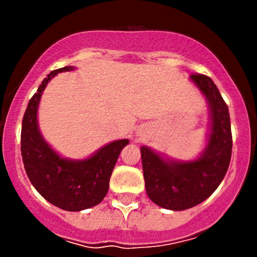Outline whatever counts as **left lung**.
<instances>
[{
  "mask_svg": "<svg viewBox=\"0 0 257 257\" xmlns=\"http://www.w3.org/2000/svg\"><path fill=\"white\" fill-rule=\"evenodd\" d=\"M209 105L205 148L198 158L178 160L141 147L147 194L153 203L174 211L190 209L209 198L224 179L231 159V125L226 103L212 79L190 76Z\"/></svg>",
  "mask_w": 257,
  "mask_h": 257,
  "instance_id": "left-lung-1",
  "label": "left lung"
}]
</instances>
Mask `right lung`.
<instances>
[{
	"mask_svg": "<svg viewBox=\"0 0 257 257\" xmlns=\"http://www.w3.org/2000/svg\"><path fill=\"white\" fill-rule=\"evenodd\" d=\"M67 66L52 71L28 102L22 120L21 153L27 177L36 190L52 205L67 211H82L98 205L107 195L109 179L128 139L110 142L85 159L63 158L43 138L38 126V105L48 82Z\"/></svg>",
	"mask_w": 257,
	"mask_h": 257,
	"instance_id": "right-lung-1",
	"label": "right lung"
}]
</instances>
